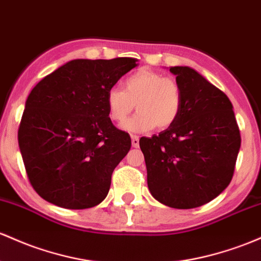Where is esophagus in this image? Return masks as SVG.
Returning a JSON list of instances; mask_svg holds the SVG:
<instances>
[{
    "label": "esophagus",
    "mask_w": 261,
    "mask_h": 261,
    "mask_svg": "<svg viewBox=\"0 0 261 261\" xmlns=\"http://www.w3.org/2000/svg\"><path fill=\"white\" fill-rule=\"evenodd\" d=\"M131 144H133V147H139L140 146L139 136H136V135L131 136Z\"/></svg>",
    "instance_id": "obj_1"
}]
</instances>
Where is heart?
I'll list each match as a JSON object with an SVG mask.
<instances>
[{
	"mask_svg": "<svg viewBox=\"0 0 261 261\" xmlns=\"http://www.w3.org/2000/svg\"><path fill=\"white\" fill-rule=\"evenodd\" d=\"M107 105L110 119L120 125L136 107L139 113L126 122V130L133 133H144L153 127L166 130L181 114L182 89L176 79L150 69H140L126 78L124 90L109 89Z\"/></svg>",
	"mask_w": 261,
	"mask_h": 261,
	"instance_id": "heart-1",
	"label": "heart"
}]
</instances>
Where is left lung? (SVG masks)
I'll return each mask as SVG.
<instances>
[{
  "label": "left lung",
  "mask_w": 261,
  "mask_h": 261,
  "mask_svg": "<svg viewBox=\"0 0 261 261\" xmlns=\"http://www.w3.org/2000/svg\"><path fill=\"white\" fill-rule=\"evenodd\" d=\"M182 110L171 127L141 137L147 186L154 199L191 210L218 197L233 178L240 133L228 96L190 67H171Z\"/></svg>",
  "instance_id": "8db88e82"
}]
</instances>
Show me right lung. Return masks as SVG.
I'll use <instances>...</instances> for the list:
<instances>
[{
    "label": "right lung",
    "mask_w": 261,
    "mask_h": 261,
    "mask_svg": "<svg viewBox=\"0 0 261 261\" xmlns=\"http://www.w3.org/2000/svg\"><path fill=\"white\" fill-rule=\"evenodd\" d=\"M135 58L74 59L28 95L18 145L34 191L58 207L85 210L108 196L111 174L131 147L109 117L107 94Z\"/></svg>",
    "instance_id": "obj_1"
}]
</instances>
